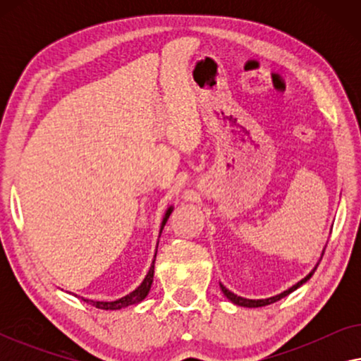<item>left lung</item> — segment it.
Segmentation results:
<instances>
[{"label":"left lung","mask_w":361,"mask_h":361,"mask_svg":"<svg viewBox=\"0 0 361 361\" xmlns=\"http://www.w3.org/2000/svg\"><path fill=\"white\" fill-rule=\"evenodd\" d=\"M315 269H317V268H315ZM315 269H314V271H315ZM314 271H312V273H310V274L305 276V278H304L302 281H299L298 284H294L293 288H289L288 290H284V293L274 295V298H268V299H258V300H256V299H245V298H240V295H236V294L231 293V290L226 289L224 284H220V288H221V290H224V294L226 295V298H228V299L231 300V302L236 304V305H241V307H263V305H269V304L276 302V300L286 298V295L290 294V293H293V290L298 289L299 286H302V284L305 283V281L310 279V276L314 274Z\"/></svg>","instance_id":"1"}]
</instances>
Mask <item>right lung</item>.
Returning a JSON list of instances; mask_svg holds the SVG:
<instances>
[{"label":"right lung","mask_w":361,"mask_h":361,"mask_svg":"<svg viewBox=\"0 0 361 361\" xmlns=\"http://www.w3.org/2000/svg\"><path fill=\"white\" fill-rule=\"evenodd\" d=\"M171 212H172V207L166 212V216H164V220H162V225H161V231H162V228H164V225H166L167 219H169ZM156 253H157V251H156ZM154 261H156V255H154ZM154 261H152V264H151V268H149V273L146 274V278L141 283L140 288H136L135 290H133V293L125 295V298H121V299H118V300H113V302H100V300H90V299H83V298L82 299L85 300L87 304H92V305H95L97 309H103V310H118V309L128 307V305L141 302V300L146 298L147 293H149V289H151L152 276H154Z\"/></svg>","instance_id":"add662e5"}]
</instances>
